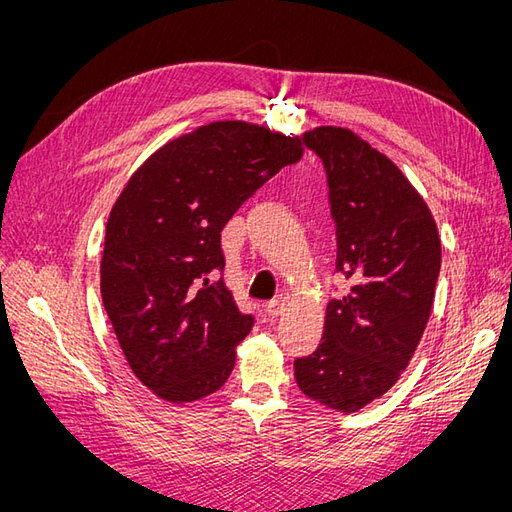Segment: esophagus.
I'll return each mask as SVG.
<instances>
[{
	"instance_id": "1",
	"label": "esophagus",
	"mask_w": 512,
	"mask_h": 512,
	"mask_svg": "<svg viewBox=\"0 0 512 512\" xmlns=\"http://www.w3.org/2000/svg\"><path fill=\"white\" fill-rule=\"evenodd\" d=\"M286 305H288L286 297H277L275 301H269L265 307H267V314H269V316L277 318V316H282V314L286 312Z\"/></svg>"
}]
</instances>
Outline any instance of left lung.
Here are the masks:
<instances>
[{"mask_svg":"<svg viewBox=\"0 0 512 512\" xmlns=\"http://www.w3.org/2000/svg\"><path fill=\"white\" fill-rule=\"evenodd\" d=\"M303 143L327 170L335 271L350 290L329 301L322 344L294 361V378L307 397L348 414L408 367L436 297L442 245L421 194L361 136L320 126Z\"/></svg>","mask_w":512,"mask_h":512,"instance_id":"obj_1","label":"left lung"}]
</instances>
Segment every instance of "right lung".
<instances>
[{
  "label": "right lung",
  "mask_w": 512,
  "mask_h": 512,
  "mask_svg": "<svg viewBox=\"0 0 512 512\" xmlns=\"http://www.w3.org/2000/svg\"><path fill=\"white\" fill-rule=\"evenodd\" d=\"M303 138L215 121L166 143L108 215L102 303L134 376L185 404L228 380L254 327L224 284L222 230L262 183L299 162Z\"/></svg>",
  "instance_id": "1"
}]
</instances>
